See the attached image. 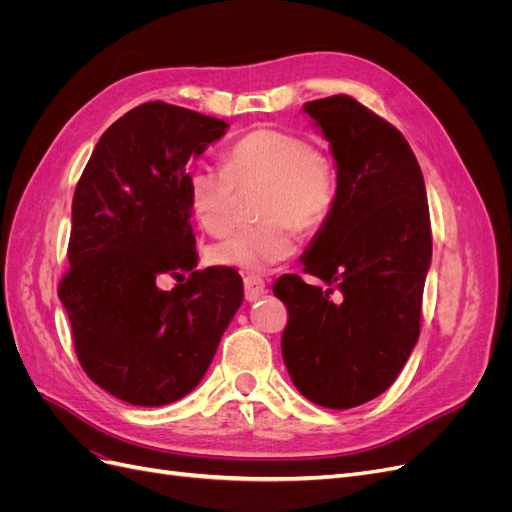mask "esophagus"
Listing matches in <instances>:
<instances>
[{"label": "esophagus", "mask_w": 512, "mask_h": 512, "mask_svg": "<svg viewBox=\"0 0 512 512\" xmlns=\"http://www.w3.org/2000/svg\"><path fill=\"white\" fill-rule=\"evenodd\" d=\"M243 286H245V299L247 301H256V299L262 297V294L267 292L265 280H262V277H258V275L243 277Z\"/></svg>", "instance_id": "obj_1"}]
</instances>
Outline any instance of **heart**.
I'll return each instance as SVG.
<instances>
[{
  "label": "heart",
  "instance_id": "obj_1",
  "mask_svg": "<svg viewBox=\"0 0 512 512\" xmlns=\"http://www.w3.org/2000/svg\"><path fill=\"white\" fill-rule=\"evenodd\" d=\"M265 183L258 200L260 222L243 226L211 245L215 265L265 271L299 247V228H320L337 198L335 166L327 153L282 128H258L226 153V166L194 164L185 177L188 203L209 235H224L237 222V185Z\"/></svg>",
  "mask_w": 512,
  "mask_h": 512
}]
</instances>
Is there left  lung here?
<instances>
[{
  "mask_svg": "<svg viewBox=\"0 0 512 512\" xmlns=\"http://www.w3.org/2000/svg\"><path fill=\"white\" fill-rule=\"evenodd\" d=\"M337 166L333 211L301 258L327 288L282 275V356L299 393L348 410L384 393L421 331L431 224L421 166L397 128L350 96L307 102Z\"/></svg>",
  "mask_w": 512,
  "mask_h": 512,
  "instance_id": "obj_1",
  "label": "left lung"
}]
</instances>
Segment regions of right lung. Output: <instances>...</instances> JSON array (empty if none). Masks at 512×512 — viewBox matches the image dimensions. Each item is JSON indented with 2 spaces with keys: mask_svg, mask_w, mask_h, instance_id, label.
Here are the masks:
<instances>
[{
  "mask_svg": "<svg viewBox=\"0 0 512 512\" xmlns=\"http://www.w3.org/2000/svg\"><path fill=\"white\" fill-rule=\"evenodd\" d=\"M226 130L190 108L141 104L100 136L76 183L70 269L57 292L85 374L132 406L194 391L243 303L239 273L196 271L185 190V164ZM164 272L178 277L173 291L155 286Z\"/></svg>",
  "mask_w": 512,
  "mask_h": 512,
  "instance_id": "right-lung-1",
  "label": "right lung"
}]
</instances>
